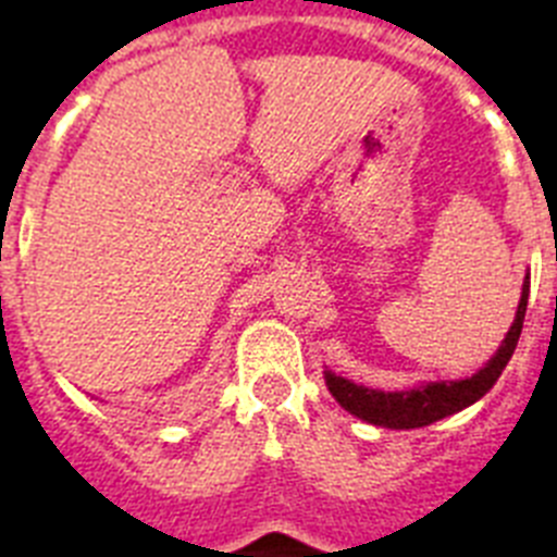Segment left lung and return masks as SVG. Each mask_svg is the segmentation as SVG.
<instances>
[{
	"mask_svg": "<svg viewBox=\"0 0 557 557\" xmlns=\"http://www.w3.org/2000/svg\"><path fill=\"white\" fill-rule=\"evenodd\" d=\"M528 295L530 275L524 278V287H521L519 312H516V321L510 326L508 337L502 339L499 351L488 359V366L476 371L471 379H460V382H430V385H421L416 391L385 393L354 385L351 379L334 376V373L326 371L329 391H332V396L351 416L362 418L368 424L387 426V430H416V426L441 421V418L451 416V412H460L462 407L474 405L476 398H482L496 385L499 373L505 371V366L513 357L521 326H524V312H528Z\"/></svg>",
	"mask_w": 557,
	"mask_h": 557,
	"instance_id": "8db88e82",
	"label": "left lung"
}]
</instances>
